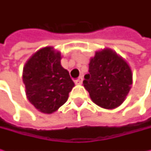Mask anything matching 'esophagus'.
<instances>
[{"mask_svg":"<svg viewBox=\"0 0 151 151\" xmlns=\"http://www.w3.org/2000/svg\"><path fill=\"white\" fill-rule=\"evenodd\" d=\"M82 81H83V78H82V76H81V77H79L77 80L75 81V83L77 85H81L82 83Z\"/></svg>","mask_w":151,"mask_h":151,"instance_id":"1","label":"esophagus"}]
</instances>
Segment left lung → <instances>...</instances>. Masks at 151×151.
<instances>
[{
    "label": "left lung",
    "instance_id": "1",
    "mask_svg": "<svg viewBox=\"0 0 151 151\" xmlns=\"http://www.w3.org/2000/svg\"><path fill=\"white\" fill-rule=\"evenodd\" d=\"M130 67L110 49L96 52L85 75L84 87L91 99L103 108L113 109L124 101L132 85Z\"/></svg>",
    "mask_w": 151,
    "mask_h": 151
}]
</instances>
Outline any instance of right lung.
<instances>
[{"label": "right lung", "instance_id": "1", "mask_svg": "<svg viewBox=\"0 0 151 151\" xmlns=\"http://www.w3.org/2000/svg\"><path fill=\"white\" fill-rule=\"evenodd\" d=\"M61 55L52 47L37 51L23 67L22 81L28 101L38 111L52 113L68 99L75 86L60 65Z\"/></svg>", "mask_w": 151, "mask_h": 151}]
</instances>
